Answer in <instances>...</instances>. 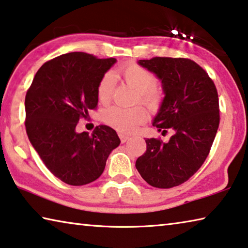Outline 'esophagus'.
I'll use <instances>...</instances> for the list:
<instances>
[{"mask_svg":"<svg viewBox=\"0 0 248 248\" xmlns=\"http://www.w3.org/2000/svg\"><path fill=\"white\" fill-rule=\"evenodd\" d=\"M119 137H120L121 142H125V141L129 140V138H130V137H129V136H127V135H123V133H120Z\"/></svg>","mask_w":248,"mask_h":248,"instance_id":"1","label":"esophagus"}]
</instances>
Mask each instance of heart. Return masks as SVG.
I'll list each match as a JSON object with an SVG mask.
<instances>
[{"instance_id": "obj_1", "label": "heart", "mask_w": 248, "mask_h": 248, "mask_svg": "<svg viewBox=\"0 0 248 248\" xmlns=\"http://www.w3.org/2000/svg\"><path fill=\"white\" fill-rule=\"evenodd\" d=\"M125 84L138 93L139 101L149 109H155L160 104V95L156 92L159 80L155 74L137 64H127L116 73ZM113 93L112 78L109 74L101 78L97 87V96L101 104H108ZM105 119L118 130L125 133L135 132L145 120V112L141 107H111L105 113Z\"/></svg>"}]
</instances>
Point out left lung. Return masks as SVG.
Returning <instances> with one entry per match:
<instances>
[{"label":"left lung","mask_w":248,"mask_h":248,"mask_svg":"<svg viewBox=\"0 0 248 248\" xmlns=\"http://www.w3.org/2000/svg\"><path fill=\"white\" fill-rule=\"evenodd\" d=\"M139 65L161 79L164 98L153 125L174 135L168 142L145 140L147 151L136 161L145 182L159 188L187 181L209 155L219 124L217 90L201 66L188 58L153 57Z\"/></svg>","instance_id":"obj_1"}]
</instances>
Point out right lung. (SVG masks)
I'll return each mask as SVG.
<instances>
[{"label": "right lung", "mask_w": 248, "mask_h": 248, "mask_svg": "<svg viewBox=\"0 0 248 248\" xmlns=\"http://www.w3.org/2000/svg\"><path fill=\"white\" fill-rule=\"evenodd\" d=\"M116 58L74 52L46 62L25 96V127L46 168L69 186H85L103 174L106 161L120 144L117 132L98 125L89 135L76 125L98 105L97 87Z\"/></svg>", "instance_id": "add662e5"}]
</instances>
